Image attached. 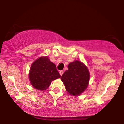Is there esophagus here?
Instances as JSON below:
<instances>
[{"instance_id": "esophagus-1", "label": "esophagus", "mask_w": 124, "mask_h": 124, "mask_svg": "<svg viewBox=\"0 0 124 124\" xmlns=\"http://www.w3.org/2000/svg\"><path fill=\"white\" fill-rule=\"evenodd\" d=\"M63 70H61V71H59V74H60V75L61 76H62V75H63Z\"/></svg>"}]
</instances>
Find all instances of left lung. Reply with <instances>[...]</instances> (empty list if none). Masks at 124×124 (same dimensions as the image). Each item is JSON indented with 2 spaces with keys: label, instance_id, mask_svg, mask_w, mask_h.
Returning a JSON list of instances; mask_svg holds the SVG:
<instances>
[{
  "label": "left lung",
  "instance_id": "left-lung-1",
  "mask_svg": "<svg viewBox=\"0 0 124 124\" xmlns=\"http://www.w3.org/2000/svg\"><path fill=\"white\" fill-rule=\"evenodd\" d=\"M68 69L61 76L66 91L73 96H79L87 87L90 73L85 64L75 61L68 65Z\"/></svg>",
  "mask_w": 124,
  "mask_h": 124
}]
</instances>
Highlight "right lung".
Returning a JSON list of instances; mask_svg holds the SVG:
<instances>
[{"mask_svg":"<svg viewBox=\"0 0 124 124\" xmlns=\"http://www.w3.org/2000/svg\"><path fill=\"white\" fill-rule=\"evenodd\" d=\"M61 78L56 65L47 56L36 59L31 65L29 73V80L35 89L45 90L50 86L52 80Z\"/></svg>","mask_w":124,"mask_h":124,"instance_id":"obj_1","label":"right lung"}]
</instances>
